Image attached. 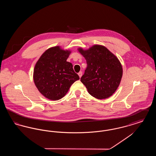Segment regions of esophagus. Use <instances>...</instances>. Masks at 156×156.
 Here are the masks:
<instances>
[{
    "instance_id": "34e87169",
    "label": "esophagus",
    "mask_w": 156,
    "mask_h": 156,
    "mask_svg": "<svg viewBox=\"0 0 156 156\" xmlns=\"http://www.w3.org/2000/svg\"><path fill=\"white\" fill-rule=\"evenodd\" d=\"M78 75H79L80 78H81V77L82 76V71L79 72V73H78Z\"/></svg>"
}]
</instances>
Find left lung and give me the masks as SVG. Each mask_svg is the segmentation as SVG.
I'll use <instances>...</instances> for the list:
<instances>
[{
  "mask_svg": "<svg viewBox=\"0 0 156 156\" xmlns=\"http://www.w3.org/2000/svg\"><path fill=\"white\" fill-rule=\"evenodd\" d=\"M79 52L86 59L87 67L81 81L90 95L106 99L118 89L123 69L118 58L107 48L94 45L87 50L79 48Z\"/></svg>",
  "mask_w": 156,
  "mask_h": 156,
  "instance_id": "1",
  "label": "left lung"
}]
</instances>
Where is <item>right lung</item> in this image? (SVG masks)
<instances>
[{
  "label": "right lung",
  "instance_id": "1",
  "mask_svg": "<svg viewBox=\"0 0 156 156\" xmlns=\"http://www.w3.org/2000/svg\"><path fill=\"white\" fill-rule=\"evenodd\" d=\"M71 51L59 46L47 50L37 61L33 80L39 92L46 98L57 101L64 97L71 85L80 80L73 64L67 61Z\"/></svg>",
  "mask_w": 156,
  "mask_h": 156
}]
</instances>
